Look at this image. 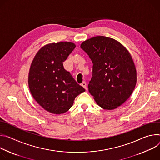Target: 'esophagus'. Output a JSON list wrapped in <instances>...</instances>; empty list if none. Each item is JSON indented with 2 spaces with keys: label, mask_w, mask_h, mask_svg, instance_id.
Listing matches in <instances>:
<instances>
[{
  "label": "esophagus",
  "mask_w": 160,
  "mask_h": 160,
  "mask_svg": "<svg viewBox=\"0 0 160 160\" xmlns=\"http://www.w3.org/2000/svg\"><path fill=\"white\" fill-rule=\"evenodd\" d=\"M81 86L84 88L85 90H86L87 89V84H86V82H82V83H81Z\"/></svg>",
  "instance_id": "obj_1"
}]
</instances>
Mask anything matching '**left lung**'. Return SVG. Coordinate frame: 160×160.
I'll list each match as a JSON object with an SVG mask.
<instances>
[{
  "label": "left lung",
  "instance_id": "left-lung-1",
  "mask_svg": "<svg viewBox=\"0 0 160 160\" xmlns=\"http://www.w3.org/2000/svg\"><path fill=\"white\" fill-rule=\"evenodd\" d=\"M81 48L93 63L88 90L97 103L107 110L119 107L130 97L137 82L129 52L117 41L104 36L88 39Z\"/></svg>",
  "mask_w": 160,
  "mask_h": 160
}]
</instances>
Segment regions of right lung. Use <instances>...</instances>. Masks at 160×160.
Listing matches in <instances>:
<instances>
[{
    "mask_svg": "<svg viewBox=\"0 0 160 160\" xmlns=\"http://www.w3.org/2000/svg\"><path fill=\"white\" fill-rule=\"evenodd\" d=\"M75 48L74 43L69 42L47 44L38 52L32 62L28 76L31 94L51 113L67 112L75 98L85 92L63 65Z\"/></svg>",
    "mask_w": 160,
    "mask_h": 160,
    "instance_id": "add662e5",
    "label": "right lung"
}]
</instances>
